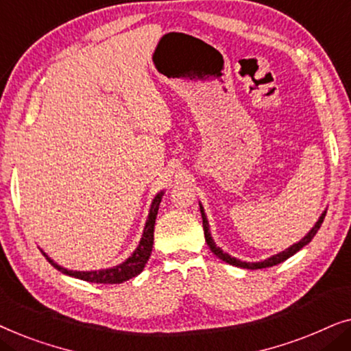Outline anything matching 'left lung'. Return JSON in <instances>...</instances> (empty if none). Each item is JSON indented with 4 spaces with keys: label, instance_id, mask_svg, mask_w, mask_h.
Returning a JSON list of instances; mask_svg holds the SVG:
<instances>
[{
    "label": "left lung",
    "instance_id": "8db88e82",
    "mask_svg": "<svg viewBox=\"0 0 351 351\" xmlns=\"http://www.w3.org/2000/svg\"><path fill=\"white\" fill-rule=\"evenodd\" d=\"M199 209H201V217H203L204 238H206V243H208V246H209L210 251H213V252L215 254V256H217V257L220 258V261L227 262V263H230V265H234V267L247 268V270H258V268H267V267L278 265V263L285 262L286 258H289V257L294 256L295 252H299L300 249L304 247V246H306V244H308V243L311 241V239H313L315 234L318 233V230H319V227H321V223H323V220H324V217H326V210H328V209H326L324 213L319 215V219L316 220V223L313 225V228H311L310 232L306 233L305 237L302 238L299 243L292 244V246H289V247H287V249H285V251L278 252V254H275V256H271V257L265 258V261H261V262H244V261H239V258H237V257L230 256V254H227V252H223L222 249H220V247L217 246V244L214 243L213 237H210V230H209V222H208V217H206L204 208H203V206H201V203H199Z\"/></svg>",
    "mask_w": 351,
    "mask_h": 351
}]
</instances>
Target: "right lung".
Listing matches in <instances>:
<instances>
[{"label":"right lung","mask_w":351,"mask_h":351,"mask_svg":"<svg viewBox=\"0 0 351 351\" xmlns=\"http://www.w3.org/2000/svg\"><path fill=\"white\" fill-rule=\"evenodd\" d=\"M162 195H165V191L161 190L160 193H158L152 201L145 227H143L142 238H141V241H138L137 247L134 249V252L126 258V261L118 263V265L110 267V268H102V270L78 271V270H69V268L60 267L59 263H56L54 261H52V258L47 256L45 251H41L43 256L49 261L51 265H54L57 270L64 273V275L78 278V280H83V281L100 282V285H119V282L131 280V278L137 276L138 273L143 270V267L147 265L148 258H150L152 247H153V232H155V220L158 215V209H160Z\"/></svg>","instance_id":"obj_1"}]
</instances>
